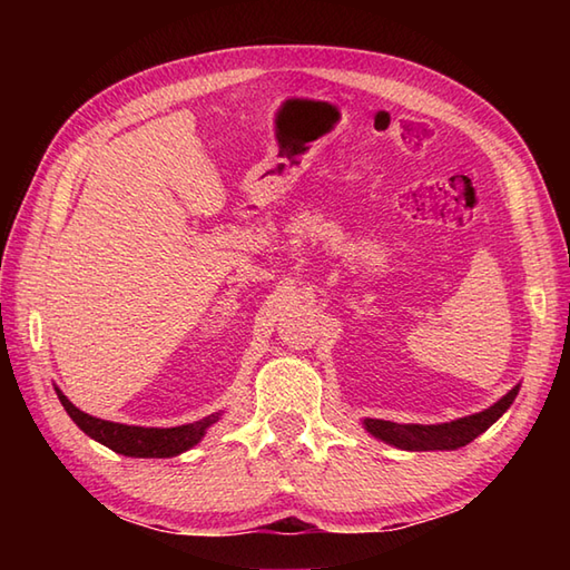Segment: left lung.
<instances>
[{
  "label": "left lung",
  "instance_id": "1",
  "mask_svg": "<svg viewBox=\"0 0 570 570\" xmlns=\"http://www.w3.org/2000/svg\"><path fill=\"white\" fill-rule=\"evenodd\" d=\"M519 394V384L512 386L498 404L480 411V414L463 416L448 423H433V426H423V423H394L382 419H365V429L390 445L402 448V451H455L470 441H475L480 433H485L494 421H498L507 409L512 406L514 396Z\"/></svg>",
  "mask_w": 570,
  "mask_h": 570
}]
</instances>
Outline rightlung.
<instances>
[{"instance_id":"right-lung-1","label":"right lung","mask_w":570,"mask_h":570,"mask_svg":"<svg viewBox=\"0 0 570 570\" xmlns=\"http://www.w3.org/2000/svg\"><path fill=\"white\" fill-rule=\"evenodd\" d=\"M56 394L60 404L68 411V416L76 421V426L88 433L90 439L107 445L115 453H122L127 458H174L180 455L188 448L200 443L213 423L223 414H210L200 421L186 423V426H174V429H144V426H127V423H115L105 419H95L85 414L70 399L58 390Z\"/></svg>"}]
</instances>
